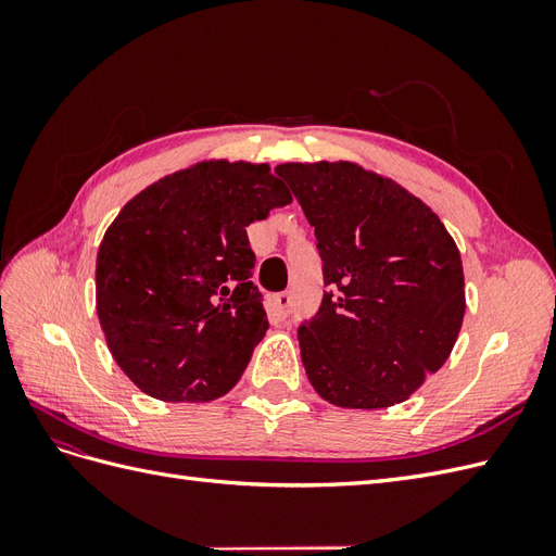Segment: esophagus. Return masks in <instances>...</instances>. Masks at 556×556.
Returning a JSON list of instances; mask_svg holds the SVG:
<instances>
[{
	"mask_svg": "<svg viewBox=\"0 0 556 556\" xmlns=\"http://www.w3.org/2000/svg\"><path fill=\"white\" fill-rule=\"evenodd\" d=\"M290 306H292V296L290 292H280L271 299V315L278 319H285L290 315Z\"/></svg>",
	"mask_w": 556,
	"mask_h": 556,
	"instance_id": "1",
	"label": "esophagus"
}]
</instances>
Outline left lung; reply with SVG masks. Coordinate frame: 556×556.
<instances>
[{
  "label": "left lung",
  "instance_id": "left-lung-1",
  "mask_svg": "<svg viewBox=\"0 0 556 556\" xmlns=\"http://www.w3.org/2000/svg\"><path fill=\"white\" fill-rule=\"evenodd\" d=\"M276 174L315 227L323 260V304L299 325L315 392L362 410L406 401L462 329L457 245L417 197L352 162H290Z\"/></svg>",
  "mask_w": 556,
  "mask_h": 556
}]
</instances>
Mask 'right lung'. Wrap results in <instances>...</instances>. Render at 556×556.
<instances>
[{
  "mask_svg": "<svg viewBox=\"0 0 556 556\" xmlns=\"http://www.w3.org/2000/svg\"><path fill=\"white\" fill-rule=\"evenodd\" d=\"M290 201L266 164L217 160L117 213L97 252V315L141 392L201 403L239 382L268 329L245 227Z\"/></svg>",
  "mask_w": 556,
  "mask_h": 556,
  "instance_id": "obj_1",
  "label": "right lung"
}]
</instances>
